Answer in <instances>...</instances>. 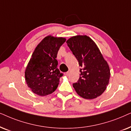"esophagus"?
I'll return each mask as SVG.
<instances>
[{"mask_svg":"<svg viewBox=\"0 0 131 131\" xmlns=\"http://www.w3.org/2000/svg\"><path fill=\"white\" fill-rule=\"evenodd\" d=\"M64 75L65 76H69V72H65L64 73Z\"/></svg>","mask_w":131,"mask_h":131,"instance_id":"obj_1","label":"esophagus"}]
</instances>
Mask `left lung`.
<instances>
[{
    "instance_id": "obj_1",
    "label": "left lung",
    "mask_w": 131,
    "mask_h": 131,
    "mask_svg": "<svg viewBox=\"0 0 131 131\" xmlns=\"http://www.w3.org/2000/svg\"><path fill=\"white\" fill-rule=\"evenodd\" d=\"M67 42L81 67L80 78L73 84V87L83 98H96L105 91L108 84L110 77L108 64L89 36H73Z\"/></svg>"
}]
</instances>
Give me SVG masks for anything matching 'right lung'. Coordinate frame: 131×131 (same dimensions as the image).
<instances>
[{
	"label": "right lung",
	"mask_w": 131,
	"mask_h": 131,
	"mask_svg": "<svg viewBox=\"0 0 131 131\" xmlns=\"http://www.w3.org/2000/svg\"><path fill=\"white\" fill-rule=\"evenodd\" d=\"M65 41L64 38L48 36L36 47L25 71L26 81L34 93L46 96L57 89L63 74L57 68L56 57Z\"/></svg>",
	"instance_id": "1"
}]
</instances>
